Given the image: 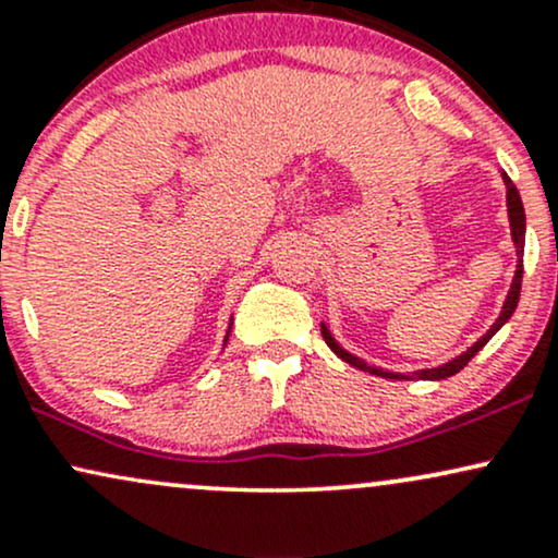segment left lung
<instances>
[{
	"label": "left lung",
	"instance_id": "obj_1",
	"mask_svg": "<svg viewBox=\"0 0 558 558\" xmlns=\"http://www.w3.org/2000/svg\"><path fill=\"white\" fill-rule=\"evenodd\" d=\"M504 183H506V204H509V222H511V239H514V246H517V257H520V265H517V272H514V283H511V288H509V296H506V301H504V310H501V315H498V319L496 323L490 325V330L485 332L483 338H480V341L475 343V345H470V349L464 351L462 356H457V360H451V362H446V364H440V367H433V369H417V373H412V375H401V373H386V369H377V367H369L367 362H362L360 356H354V354H349V351L343 349V345H338L336 343V338L330 336V330L325 328L323 325V338H325V343L330 345L332 351H336L338 356H341L343 362H349L351 367H356V369H364V373H373V375H380V377H390V380H414V377H417V380H446V377H451V375H457L459 369H464L466 367V362L472 360V356L477 354L480 349H483L485 343L490 341L493 336H496L498 330H501V325L506 323V319H509L511 315H514V310H517V301H520V291H522V254H524V207H522V198H520V191H517V185L511 183V178L506 175L504 172Z\"/></svg>",
	"mask_w": 558,
	"mask_h": 558
}]
</instances>
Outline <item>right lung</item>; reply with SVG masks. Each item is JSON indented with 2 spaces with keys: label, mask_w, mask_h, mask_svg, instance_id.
<instances>
[{
  "label": "right lung",
  "mask_w": 558,
  "mask_h": 558,
  "mask_svg": "<svg viewBox=\"0 0 558 558\" xmlns=\"http://www.w3.org/2000/svg\"><path fill=\"white\" fill-rule=\"evenodd\" d=\"M226 341H228V338H226Z\"/></svg>",
  "instance_id": "add662e5"
}]
</instances>
